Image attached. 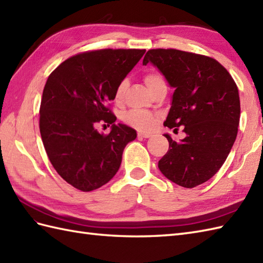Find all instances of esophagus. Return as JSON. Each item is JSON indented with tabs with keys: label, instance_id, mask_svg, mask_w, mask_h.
Here are the masks:
<instances>
[{
	"label": "esophagus",
	"instance_id": "obj_1",
	"mask_svg": "<svg viewBox=\"0 0 263 263\" xmlns=\"http://www.w3.org/2000/svg\"><path fill=\"white\" fill-rule=\"evenodd\" d=\"M150 137H152V133L138 132V138H150Z\"/></svg>",
	"mask_w": 263,
	"mask_h": 263
}]
</instances>
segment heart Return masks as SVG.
I'll list each match as a JSON object with an SVG mask.
<instances>
[{
    "mask_svg": "<svg viewBox=\"0 0 263 263\" xmlns=\"http://www.w3.org/2000/svg\"><path fill=\"white\" fill-rule=\"evenodd\" d=\"M144 82H146L147 87L150 91H155L158 87L165 85L164 78L159 73L156 72H150L147 73L143 78ZM125 90V81H122L119 86H117L115 90V98L119 100L122 98L123 93ZM125 121L128 124L135 126L139 130H150L156 124V116L149 111L144 110H131L125 115Z\"/></svg>",
    "mask_w": 263,
    "mask_h": 263,
    "instance_id": "1",
    "label": "heart"
}]
</instances>
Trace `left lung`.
Returning <instances> with one entry per match:
<instances>
[{"mask_svg":"<svg viewBox=\"0 0 263 263\" xmlns=\"http://www.w3.org/2000/svg\"><path fill=\"white\" fill-rule=\"evenodd\" d=\"M142 63L156 66L175 89L164 125L185 132L178 142L164 135L170 148L159 170L180 186L200 185L219 171L235 142L241 115L236 83L215 59L178 49H149Z\"/></svg>","mask_w":263,"mask_h":263,"instance_id":"left-lung-1","label":"left lung"}]
</instances>
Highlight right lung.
I'll return each instance as SVG.
<instances>
[{"label":"right lung","mask_w":263,"mask_h":263,"mask_svg":"<svg viewBox=\"0 0 263 263\" xmlns=\"http://www.w3.org/2000/svg\"><path fill=\"white\" fill-rule=\"evenodd\" d=\"M146 49H99L74 55L55 69L44 87L39 130L46 154L59 175L83 192L99 189L119 171L135 128L115 124L107 106L117 86ZM112 124L108 135L98 122Z\"/></svg>","instance_id":"1"}]
</instances>
